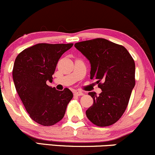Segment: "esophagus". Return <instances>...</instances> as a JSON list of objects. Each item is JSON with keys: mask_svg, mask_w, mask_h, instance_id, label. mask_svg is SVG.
<instances>
[{"mask_svg": "<svg viewBox=\"0 0 155 155\" xmlns=\"http://www.w3.org/2000/svg\"><path fill=\"white\" fill-rule=\"evenodd\" d=\"M74 95L77 96V97H79V96H82L84 94V93L82 92V91H74Z\"/></svg>", "mask_w": 155, "mask_h": 155, "instance_id": "esophagus-1", "label": "esophagus"}]
</instances>
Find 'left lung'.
<instances>
[{"label":"left lung","instance_id":"obj_1","mask_svg":"<svg viewBox=\"0 0 155 155\" xmlns=\"http://www.w3.org/2000/svg\"><path fill=\"white\" fill-rule=\"evenodd\" d=\"M74 46L90 61L91 79H97L102 90L99 96L88 93L94 103L86 116L97 126L114 124L125 112L134 87L133 58L124 47L105 38L78 42Z\"/></svg>","mask_w":155,"mask_h":155}]
</instances>
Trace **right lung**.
Masks as SVG:
<instances>
[{
    "instance_id": "add662e5",
    "label": "right lung",
    "mask_w": 155,
    "mask_h": 155,
    "mask_svg": "<svg viewBox=\"0 0 155 155\" xmlns=\"http://www.w3.org/2000/svg\"><path fill=\"white\" fill-rule=\"evenodd\" d=\"M73 44H37L16 57L12 77L15 89L27 113L38 124L50 126L64 116L73 98L68 88L57 91L47 84L53 82L58 59Z\"/></svg>"
}]
</instances>
